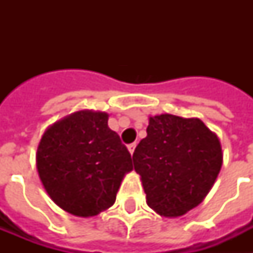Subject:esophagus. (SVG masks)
<instances>
[{
  "label": "esophagus",
  "mask_w": 253,
  "mask_h": 253,
  "mask_svg": "<svg viewBox=\"0 0 253 253\" xmlns=\"http://www.w3.org/2000/svg\"><path fill=\"white\" fill-rule=\"evenodd\" d=\"M135 147H136V143H131V144H128V146H127V148H128V151H130L131 155L134 154Z\"/></svg>",
  "instance_id": "1"
}]
</instances>
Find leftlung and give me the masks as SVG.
<instances>
[{
    "label": "left lung",
    "mask_w": 253,
    "mask_h": 253,
    "mask_svg": "<svg viewBox=\"0 0 253 253\" xmlns=\"http://www.w3.org/2000/svg\"><path fill=\"white\" fill-rule=\"evenodd\" d=\"M132 160L148 206L160 215L180 216L210 192L223 155L218 136L201 119L162 114L150 118Z\"/></svg>",
    "instance_id": "8db88e82"
}]
</instances>
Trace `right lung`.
Returning <instances> with one entry per match:
<instances>
[{
    "mask_svg": "<svg viewBox=\"0 0 253 253\" xmlns=\"http://www.w3.org/2000/svg\"><path fill=\"white\" fill-rule=\"evenodd\" d=\"M109 115L77 111L45 131L37 168L45 192L63 210L93 216L115 202L131 155L107 126Z\"/></svg>",
    "mask_w": 253,
    "mask_h": 253,
    "instance_id": "right-lung-1",
    "label": "right lung"
}]
</instances>
